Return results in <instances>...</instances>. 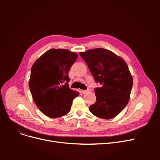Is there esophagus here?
I'll return each instance as SVG.
<instances>
[{"instance_id":"esophagus-1","label":"esophagus","mask_w":160,"mask_h":160,"mask_svg":"<svg viewBox=\"0 0 160 160\" xmlns=\"http://www.w3.org/2000/svg\"><path fill=\"white\" fill-rule=\"evenodd\" d=\"M90 91V89H88L87 90H82V93L83 94H86L87 93H88V92Z\"/></svg>"}]
</instances>
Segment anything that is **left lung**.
<instances>
[{"label": "left lung", "mask_w": 160, "mask_h": 160, "mask_svg": "<svg viewBox=\"0 0 160 160\" xmlns=\"http://www.w3.org/2000/svg\"><path fill=\"white\" fill-rule=\"evenodd\" d=\"M96 83V102L89 110L104 119L113 118L127 106L133 86L128 67L122 59L110 50L98 48L80 52Z\"/></svg>", "instance_id": "left-lung-1"}]
</instances>
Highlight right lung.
I'll return each instance as SVG.
<instances>
[{"mask_svg":"<svg viewBox=\"0 0 160 160\" xmlns=\"http://www.w3.org/2000/svg\"><path fill=\"white\" fill-rule=\"evenodd\" d=\"M78 55L67 49H50L33 64L29 88L33 101L47 117L56 118L69 113L79 95L69 88V71Z\"/></svg>","mask_w":160,"mask_h":160,"instance_id":"right-lung-1","label":"right lung"}]
</instances>
